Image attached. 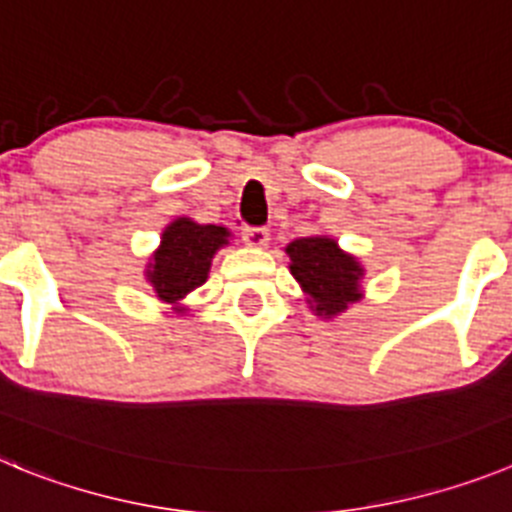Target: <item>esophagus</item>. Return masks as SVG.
I'll list each match as a JSON object with an SVG mask.
<instances>
[{"label":"esophagus","instance_id":"obj_1","mask_svg":"<svg viewBox=\"0 0 512 512\" xmlns=\"http://www.w3.org/2000/svg\"><path fill=\"white\" fill-rule=\"evenodd\" d=\"M241 235H243V241H246L248 246L264 248L266 243H269V230L261 228V225H243Z\"/></svg>","mask_w":512,"mask_h":512}]
</instances>
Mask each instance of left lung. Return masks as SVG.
<instances>
[{
    "mask_svg": "<svg viewBox=\"0 0 512 512\" xmlns=\"http://www.w3.org/2000/svg\"><path fill=\"white\" fill-rule=\"evenodd\" d=\"M289 269L302 284L310 305L318 315H336L346 310L348 302L359 300L361 266L354 256L338 248L333 238H300L287 246Z\"/></svg>",
    "mask_w": 512,
    "mask_h": 512,
    "instance_id": "obj_1",
    "label": "left lung"
}]
</instances>
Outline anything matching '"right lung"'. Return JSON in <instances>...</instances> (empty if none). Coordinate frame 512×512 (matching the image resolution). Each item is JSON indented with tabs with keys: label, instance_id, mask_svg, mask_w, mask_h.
<instances>
[{
	"label": "right lung",
	"instance_id": "obj_1",
	"mask_svg": "<svg viewBox=\"0 0 512 512\" xmlns=\"http://www.w3.org/2000/svg\"><path fill=\"white\" fill-rule=\"evenodd\" d=\"M228 243V230L220 225H200L179 217L164 230L161 248L148 269L156 295L166 302L182 300L187 292L202 287L210 261L220 246Z\"/></svg>",
	"mask_w": 512,
	"mask_h": 512
}]
</instances>
